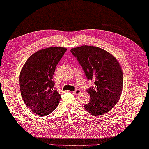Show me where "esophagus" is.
<instances>
[{
	"mask_svg": "<svg viewBox=\"0 0 149 149\" xmlns=\"http://www.w3.org/2000/svg\"><path fill=\"white\" fill-rule=\"evenodd\" d=\"M80 93H81L80 89H76L74 91L72 92V93H73L74 95H79Z\"/></svg>",
	"mask_w": 149,
	"mask_h": 149,
	"instance_id": "1",
	"label": "esophagus"
}]
</instances>
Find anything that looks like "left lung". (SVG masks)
Listing matches in <instances>:
<instances>
[{
  "instance_id": "8db88e82",
  "label": "left lung",
  "mask_w": 149,
  "mask_h": 149,
  "mask_svg": "<svg viewBox=\"0 0 149 149\" xmlns=\"http://www.w3.org/2000/svg\"><path fill=\"white\" fill-rule=\"evenodd\" d=\"M71 52L88 80L95 82V86L87 90L91 99L84 108L93 116L106 113L117 103L122 93L123 75L118 61L97 47L83 45L72 49Z\"/></svg>"
}]
</instances>
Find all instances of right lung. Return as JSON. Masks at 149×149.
Segmentation results:
<instances>
[{"instance_id": "obj_1", "label": "right lung", "mask_w": 149, "mask_h": 149, "mask_svg": "<svg viewBox=\"0 0 149 149\" xmlns=\"http://www.w3.org/2000/svg\"><path fill=\"white\" fill-rule=\"evenodd\" d=\"M66 50L60 47L39 50L30 56L21 69L19 84L22 100L36 115L48 116L58 105L61 95L52 79Z\"/></svg>"}]
</instances>
